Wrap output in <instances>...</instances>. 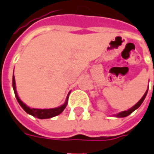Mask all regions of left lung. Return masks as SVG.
Instances as JSON below:
<instances>
[{"instance_id":"left-lung-1","label":"left lung","mask_w":154,"mask_h":154,"mask_svg":"<svg viewBox=\"0 0 154 154\" xmlns=\"http://www.w3.org/2000/svg\"><path fill=\"white\" fill-rule=\"evenodd\" d=\"M147 93H148V91L145 92V94L143 96V97H142V98L138 101V103H136L133 107H131V108L128 109V111H123V112H119V113H118L117 115H115V116H116V117H118V118H124V117H127V116H128L129 114H131L133 111H135L137 108H138V107H140L141 104H142L143 102L144 101L145 97H146V95H147Z\"/></svg>"}]
</instances>
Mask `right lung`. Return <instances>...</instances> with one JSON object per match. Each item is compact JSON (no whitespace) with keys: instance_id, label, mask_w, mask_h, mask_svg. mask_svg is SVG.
Here are the masks:
<instances>
[{"instance_id":"add662e5","label":"right lung","mask_w":154,"mask_h":154,"mask_svg":"<svg viewBox=\"0 0 154 154\" xmlns=\"http://www.w3.org/2000/svg\"><path fill=\"white\" fill-rule=\"evenodd\" d=\"M12 86H13L14 92H15V95L17 97V101L19 104L21 105V107L24 109L28 114L32 115L33 117L35 118H40V119H46V118H53L55 116H57L61 112H62V111L65 109V107H66V104H67V101H68V97L69 94L67 96L66 100V103H64L63 105H62L61 107H57V108H51V109H37V108H30L27 107L25 103H23L21 101V99L19 98V97L17 95V88H16V82H15V77L13 75V78H12Z\"/></svg>"}]
</instances>
